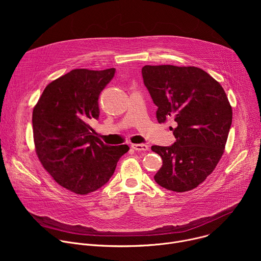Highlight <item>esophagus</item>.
<instances>
[{
  "mask_svg": "<svg viewBox=\"0 0 261 261\" xmlns=\"http://www.w3.org/2000/svg\"><path fill=\"white\" fill-rule=\"evenodd\" d=\"M131 147L133 148V150H135L136 152H145L148 150V145L144 144V143H141V144H131Z\"/></svg>",
  "mask_w": 261,
  "mask_h": 261,
  "instance_id": "esophagus-1",
  "label": "esophagus"
}]
</instances>
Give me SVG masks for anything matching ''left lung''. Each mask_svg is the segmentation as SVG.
Segmentation results:
<instances>
[{"label":"left lung","instance_id":"left-lung-1","mask_svg":"<svg viewBox=\"0 0 261 261\" xmlns=\"http://www.w3.org/2000/svg\"><path fill=\"white\" fill-rule=\"evenodd\" d=\"M141 73L158 107V122H175L170 130L176 141L169 146H152L163 161L154 178L167 190L190 191L213 172L224 153L232 122L227 96L217 81L197 67L146 65Z\"/></svg>","mask_w":261,"mask_h":261}]
</instances>
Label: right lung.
Masks as SVG:
<instances>
[{"instance_id":"right-lung-1","label":"right lung","mask_w":261,"mask_h":261,"mask_svg":"<svg viewBox=\"0 0 261 261\" xmlns=\"http://www.w3.org/2000/svg\"><path fill=\"white\" fill-rule=\"evenodd\" d=\"M115 68L74 69L51 82L33 110V133L40 162L62 187L80 195L94 192L113 176L127 144L108 145L93 135L100 93Z\"/></svg>"}]
</instances>
